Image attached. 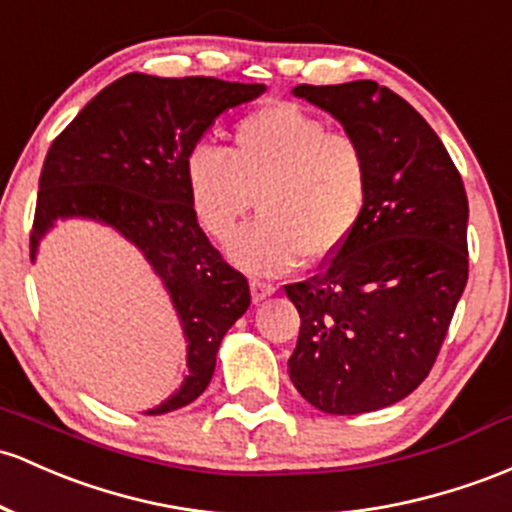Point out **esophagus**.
<instances>
[{"label": "esophagus", "mask_w": 512, "mask_h": 512, "mask_svg": "<svg viewBox=\"0 0 512 512\" xmlns=\"http://www.w3.org/2000/svg\"><path fill=\"white\" fill-rule=\"evenodd\" d=\"M250 291H252V301L260 303V301H265L267 296H272L274 291H277V286L269 284V282H262V279H252Z\"/></svg>", "instance_id": "esophagus-1"}]
</instances>
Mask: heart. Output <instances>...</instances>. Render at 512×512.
Instances as JSON below:
<instances>
[{"label": "heart", "instance_id": "heart-1", "mask_svg": "<svg viewBox=\"0 0 512 512\" xmlns=\"http://www.w3.org/2000/svg\"><path fill=\"white\" fill-rule=\"evenodd\" d=\"M189 201L211 238L230 243V257L252 274H282L301 257L318 265L350 243L367 211L372 172L357 138L296 104L247 114L228 148L194 145L184 162Z\"/></svg>", "mask_w": 512, "mask_h": 512}]
</instances>
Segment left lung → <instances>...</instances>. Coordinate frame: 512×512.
Here are the masks:
<instances>
[{
	"label": "left lung",
	"mask_w": 512,
	"mask_h": 512,
	"mask_svg": "<svg viewBox=\"0 0 512 512\" xmlns=\"http://www.w3.org/2000/svg\"><path fill=\"white\" fill-rule=\"evenodd\" d=\"M369 157L372 189L357 233L323 272L284 286L301 316L289 357L296 391L318 411L393 406L430 374L469 279V201L428 121L372 80L299 84Z\"/></svg>",
	"instance_id": "8db88e82"
}]
</instances>
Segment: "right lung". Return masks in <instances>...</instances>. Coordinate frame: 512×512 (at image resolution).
<instances>
[{"label": "right lung", "instance_id": "add662e5", "mask_svg": "<svg viewBox=\"0 0 512 512\" xmlns=\"http://www.w3.org/2000/svg\"><path fill=\"white\" fill-rule=\"evenodd\" d=\"M265 84L216 77L123 75L50 145L38 179L31 262L58 218L111 226L162 279L187 340V376L148 415L177 411L209 386L223 335L250 306V286L199 228L184 162L211 123Z\"/></svg>", "mask_w": 512, "mask_h": 512}]
</instances>
